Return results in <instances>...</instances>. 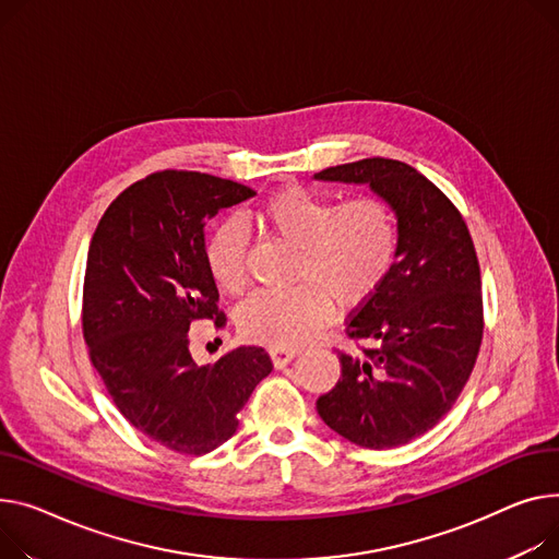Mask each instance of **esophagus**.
Here are the masks:
<instances>
[{
  "label": "esophagus",
  "instance_id": "1",
  "mask_svg": "<svg viewBox=\"0 0 559 559\" xmlns=\"http://www.w3.org/2000/svg\"><path fill=\"white\" fill-rule=\"evenodd\" d=\"M272 361H274V366L276 368H283V366H287L296 355H299V350H294V348H272Z\"/></svg>",
  "mask_w": 559,
  "mask_h": 559
}]
</instances>
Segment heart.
Segmentation results:
<instances>
[{
	"label": "heart",
	"instance_id": "obj_1",
	"mask_svg": "<svg viewBox=\"0 0 559 559\" xmlns=\"http://www.w3.org/2000/svg\"><path fill=\"white\" fill-rule=\"evenodd\" d=\"M255 225L296 249L287 289L258 292L245 301L238 328L247 342L272 348H299L328 321L332 301L361 306L389 278L397 258V219L373 195L346 202L292 186L260 202ZM249 240L238 219H225L204 245L206 267L227 294L247 285Z\"/></svg>",
	"mask_w": 559,
	"mask_h": 559
}]
</instances>
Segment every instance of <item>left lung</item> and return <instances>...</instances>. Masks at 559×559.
I'll list each match as a JSON object with an SVG mask.
<instances>
[{
  "label": "left lung",
  "instance_id": "1",
  "mask_svg": "<svg viewBox=\"0 0 559 559\" xmlns=\"http://www.w3.org/2000/svg\"><path fill=\"white\" fill-rule=\"evenodd\" d=\"M368 183L397 215L389 278L348 317L359 355L317 400L323 423L359 448L391 450L429 431L465 389L483 340L480 267L461 211L423 173L370 157L314 175Z\"/></svg>",
  "mask_w": 559,
  "mask_h": 559
}]
</instances>
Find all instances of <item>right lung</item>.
<instances>
[{
	"mask_svg": "<svg viewBox=\"0 0 559 559\" xmlns=\"http://www.w3.org/2000/svg\"><path fill=\"white\" fill-rule=\"evenodd\" d=\"M255 191L198 170L147 175L107 206L83 283V337L123 418L166 450L202 456L227 442L255 384L272 373L265 348L240 346L198 366L189 328H225L204 258V227Z\"/></svg>",
	"mask_w": 559,
	"mask_h": 559,
	"instance_id": "obj_1",
	"label": "right lung"
}]
</instances>
